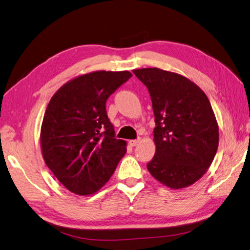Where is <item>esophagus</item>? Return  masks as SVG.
Listing matches in <instances>:
<instances>
[{
	"label": "esophagus",
	"mask_w": 250,
	"mask_h": 250,
	"mask_svg": "<svg viewBox=\"0 0 250 250\" xmlns=\"http://www.w3.org/2000/svg\"><path fill=\"white\" fill-rule=\"evenodd\" d=\"M139 142H140V139L130 140V141H129V146H138V144H139Z\"/></svg>",
	"instance_id": "obj_1"
}]
</instances>
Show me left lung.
Listing matches in <instances>:
<instances>
[{
  "mask_svg": "<svg viewBox=\"0 0 250 250\" xmlns=\"http://www.w3.org/2000/svg\"><path fill=\"white\" fill-rule=\"evenodd\" d=\"M132 73L147 87L156 124V152L147 170L173 189L193 184L209 168L218 147V125L208 96L171 71L154 67Z\"/></svg>",
  "mask_w": 250,
  "mask_h": 250,
  "instance_id": "8db88e82",
  "label": "left lung"
}]
</instances>
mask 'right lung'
Masks as SVG:
<instances>
[{
  "label": "right lung",
  "mask_w": 250,
  "mask_h": 250,
  "mask_svg": "<svg viewBox=\"0 0 250 250\" xmlns=\"http://www.w3.org/2000/svg\"><path fill=\"white\" fill-rule=\"evenodd\" d=\"M131 76L94 71L65 83L50 99L41 129L42 157L69 191L96 192L125 155L126 142L115 138L106 103Z\"/></svg>",
  "instance_id": "1"
}]
</instances>
